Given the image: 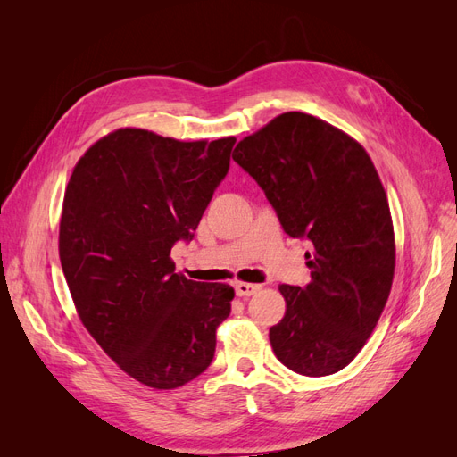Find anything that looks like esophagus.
Here are the masks:
<instances>
[{
	"instance_id": "34e87169",
	"label": "esophagus",
	"mask_w": 457,
	"mask_h": 457,
	"mask_svg": "<svg viewBox=\"0 0 457 457\" xmlns=\"http://www.w3.org/2000/svg\"><path fill=\"white\" fill-rule=\"evenodd\" d=\"M234 289H237V295H240V297H252V295H255L259 292L261 286L259 284L238 282L237 286H234Z\"/></svg>"
}]
</instances>
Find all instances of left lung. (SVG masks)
<instances>
[{
    "label": "left lung",
    "mask_w": 457,
    "mask_h": 457,
    "mask_svg": "<svg viewBox=\"0 0 457 457\" xmlns=\"http://www.w3.org/2000/svg\"><path fill=\"white\" fill-rule=\"evenodd\" d=\"M232 160L265 192L292 238L309 240L307 286H280L286 314L270 328L278 361L301 376L343 370L361 353L389 299L395 232L368 152L303 112L276 116Z\"/></svg>",
    "instance_id": "1"
}]
</instances>
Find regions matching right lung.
Here are the masks:
<instances>
[{
	"mask_svg": "<svg viewBox=\"0 0 457 457\" xmlns=\"http://www.w3.org/2000/svg\"><path fill=\"white\" fill-rule=\"evenodd\" d=\"M234 143L118 129L68 181L59 255L76 311L101 349L152 389H177L205 371L215 329L230 314L234 289L187 280L170 253L195 238Z\"/></svg>",
	"mask_w": 457,
	"mask_h": 457,
	"instance_id": "add662e5",
	"label": "right lung"
}]
</instances>
